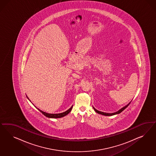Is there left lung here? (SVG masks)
Listing matches in <instances>:
<instances>
[{"instance_id": "left-lung-1", "label": "left lung", "mask_w": 156, "mask_h": 156, "mask_svg": "<svg viewBox=\"0 0 156 156\" xmlns=\"http://www.w3.org/2000/svg\"><path fill=\"white\" fill-rule=\"evenodd\" d=\"M130 102L129 104H128L126 106H125V107L122 108V109H121L120 110H119L118 112H115V113H104V112H100V111L97 110V109H95L94 107H93V109H94V110L95 112H97V113L100 114H102V115H106V116H111V115H115V114H119L120 113H121V112H122L123 110H125V109H126V108L128 107V106L129 105V104H130Z\"/></svg>"}]
</instances>
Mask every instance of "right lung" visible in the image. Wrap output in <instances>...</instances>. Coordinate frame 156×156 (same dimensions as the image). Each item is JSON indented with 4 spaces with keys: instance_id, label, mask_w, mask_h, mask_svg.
I'll list each match as a JSON object with an SVG mask.
<instances>
[{
    "instance_id": "obj_1",
    "label": "right lung",
    "mask_w": 156,
    "mask_h": 156,
    "mask_svg": "<svg viewBox=\"0 0 156 156\" xmlns=\"http://www.w3.org/2000/svg\"><path fill=\"white\" fill-rule=\"evenodd\" d=\"M72 108H73V106H71V108H70L69 109H68L67 111L66 112H63V113H58V114H49L47 113H46V112H43L42 110H39V109H38L44 115H45L46 117H48V118H61V117H64V116H65L66 115H67L71 111V109H72Z\"/></svg>"
}]
</instances>
